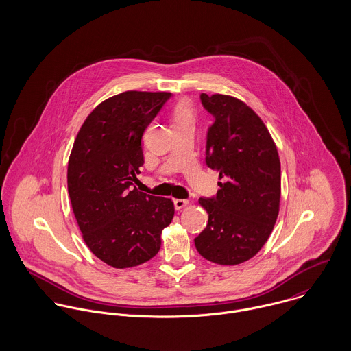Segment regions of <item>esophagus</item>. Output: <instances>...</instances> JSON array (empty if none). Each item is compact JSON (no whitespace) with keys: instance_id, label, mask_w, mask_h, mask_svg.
<instances>
[{"instance_id":"obj_1","label":"esophagus","mask_w":351,"mask_h":351,"mask_svg":"<svg viewBox=\"0 0 351 351\" xmlns=\"http://www.w3.org/2000/svg\"><path fill=\"white\" fill-rule=\"evenodd\" d=\"M188 204H189V200H184V199H176V200H174L176 209H182V208H185Z\"/></svg>"}]
</instances>
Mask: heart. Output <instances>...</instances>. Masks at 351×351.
Instances as JSON below:
<instances>
[{"label":"heart","instance_id":"b5f03b06","mask_svg":"<svg viewBox=\"0 0 351 351\" xmlns=\"http://www.w3.org/2000/svg\"><path fill=\"white\" fill-rule=\"evenodd\" d=\"M173 117L176 123H185V121H191L193 123L195 119V112L193 108L188 104V102H180L173 112Z\"/></svg>","mask_w":351,"mask_h":351}]
</instances>
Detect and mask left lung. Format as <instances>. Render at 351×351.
Returning <instances> with one entry per match:
<instances>
[{
    "label": "left lung",
    "mask_w": 351,
    "mask_h": 351,
    "mask_svg": "<svg viewBox=\"0 0 351 351\" xmlns=\"http://www.w3.org/2000/svg\"><path fill=\"white\" fill-rule=\"evenodd\" d=\"M215 117L206 135L208 167L219 173L216 197L200 199L208 224L195 239L205 259L219 265L249 261L269 239L281 199V165L261 117L232 96L202 93Z\"/></svg>",
    "instance_id": "left-lung-1"
}]
</instances>
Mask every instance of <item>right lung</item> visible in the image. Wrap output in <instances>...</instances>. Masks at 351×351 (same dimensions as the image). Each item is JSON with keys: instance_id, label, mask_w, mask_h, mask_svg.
I'll return each mask as SVG.
<instances>
[{"instance_id": "add662e5", "label": "right lung", "mask_w": 351, "mask_h": 351, "mask_svg": "<svg viewBox=\"0 0 351 351\" xmlns=\"http://www.w3.org/2000/svg\"><path fill=\"white\" fill-rule=\"evenodd\" d=\"M170 96L130 90L102 101L80 128L69 158L67 189L82 238L116 269L155 256L174 216L170 199L132 188L145 163L142 136Z\"/></svg>"}]
</instances>
